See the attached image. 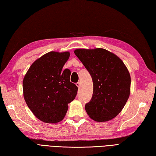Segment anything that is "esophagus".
Instances as JSON below:
<instances>
[{
  "instance_id": "1",
  "label": "esophagus",
  "mask_w": 156,
  "mask_h": 156,
  "mask_svg": "<svg viewBox=\"0 0 156 156\" xmlns=\"http://www.w3.org/2000/svg\"><path fill=\"white\" fill-rule=\"evenodd\" d=\"M76 86L78 87V88H80V82H77L76 83Z\"/></svg>"
}]
</instances>
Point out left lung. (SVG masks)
Masks as SVG:
<instances>
[{
  "label": "left lung",
  "mask_w": 156,
  "mask_h": 156,
  "mask_svg": "<svg viewBox=\"0 0 156 156\" xmlns=\"http://www.w3.org/2000/svg\"><path fill=\"white\" fill-rule=\"evenodd\" d=\"M74 53L93 82V94L86 104L87 114L96 122H106L122 111L130 94L131 78L122 60L103 48L77 49Z\"/></svg>",
  "instance_id": "8db88e82"
}]
</instances>
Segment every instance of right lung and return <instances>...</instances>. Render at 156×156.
Segmentation results:
<instances>
[{
	"instance_id": "obj_1",
	"label": "right lung",
	"mask_w": 156,
	"mask_h": 156,
	"mask_svg": "<svg viewBox=\"0 0 156 156\" xmlns=\"http://www.w3.org/2000/svg\"><path fill=\"white\" fill-rule=\"evenodd\" d=\"M68 52H50L31 65L24 78V98L32 113L46 123L62 120L68 104L74 100L78 87L70 80V70H62Z\"/></svg>"
}]
</instances>
